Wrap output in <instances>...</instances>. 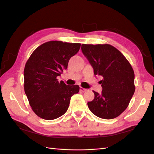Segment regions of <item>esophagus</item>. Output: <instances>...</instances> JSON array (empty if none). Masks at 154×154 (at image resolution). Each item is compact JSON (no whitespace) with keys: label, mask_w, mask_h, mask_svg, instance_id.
Here are the masks:
<instances>
[{"label":"esophagus","mask_w":154,"mask_h":154,"mask_svg":"<svg viewBox=\"0 0 154 154\" xmlns=\"http://www.w3.org/2000/svg\"><path fill=\"white\" fill-rule=\"evenodd\" d=\"M80 92H85V91H87V89H86V88H83L82 87H80Z\"/></svg>","instance_id":"34e87169"}]
</instances>
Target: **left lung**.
Returning <instances> with one entry per match:
<instances>
[{"instance_id":"1","label":"left lung","mask_w":154,"mask_h":154,"mask_svg":"<svg viewBox=\"0 0 154 154\" xmlns=\"http://www.w3.org/2000/svg\"><path fill=\"white\" fill-rule=\"evenodd\" d=\"M83 54L94 69L100 82L101 94L93 91L94 98L87 103L88 108L100 118L118 117L127 108L135 92L134 72L127 59L110 44H82Z\"/></svg>"}]
</instances>
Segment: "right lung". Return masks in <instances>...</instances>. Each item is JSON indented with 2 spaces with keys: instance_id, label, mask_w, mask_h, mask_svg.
<instances>
[{
  "instance_id": "obj_1",
  "label": "right lung",
  "mask_w": 154,
  "mask_h": 154,
  "mask_svg": "<svg viewBox=\"0 0 154 154\" xmlns=\"http://www.w3.org/2000/svg\"><path fill=\"white\" fill-rule=\"evenodd\" d=\"M79 43L49 41L37 48L26 63L24 87L32 111L46 120L57 119L66 112L78 85H67L57 79L67 69L70 58L80 48Z\"/></svg>"
}]
</instances>
